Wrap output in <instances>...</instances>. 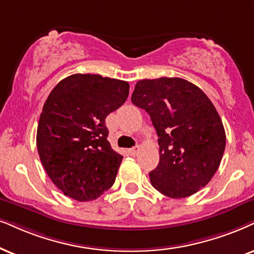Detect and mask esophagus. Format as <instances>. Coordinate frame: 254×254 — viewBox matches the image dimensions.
I'll use <instances>...</instances> for the list:
<instances>
[{
  "label": "esophagus",
  "instance_id": "obj_1",
  "mask_svg": "<svg viewBox=\"0 0 254 254\" xmlns=\"http://www.w3.org/2000/svg\"><path fill=\"white\" fill-rule=\"evenodd\" d=\"M138 152H139V146H138V145L133 146L132 149H130V153H131V156H137V155H138Z\"/></svg>",
  "mask_w": 254,
  "mask_h": 254
}]
</instances>
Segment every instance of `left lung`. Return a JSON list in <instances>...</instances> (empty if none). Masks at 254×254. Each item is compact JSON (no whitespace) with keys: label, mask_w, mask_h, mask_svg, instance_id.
<instances>
[{"label":"left lung","mask_w":254,"mask_h":254,"mask_svg":"<svg viewBox=\"0 0 254 254\" xmlns=\"http://www.w3.org/2000/svg\"><path fill=\"white\" fill-rule=\"evenodd\" d=\"M150 115L158 134L159 163L151 185L170 198H185L208 184L219 168L226 136L210 98L186 79L138 81L131 96Z\"/></svg>","instance_id":"8db88e82"}]
</instances>
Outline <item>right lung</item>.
<instances>
[{"instance_id":"1","label":"right lung","mask_w":254,"mask_h":254,"mask_svg":"<svg viewBox=\"0 0 254 254\" xmlns=\"http://www.w3.org/2000/svg\"><path fill=\"white\" fill-rule=\"evenodd\" d=\"M129 89L121 79L75 73L48 96L37 127L38 155L68 197L94 200L114 185L123 156L108 142L105 118L127 101Z\"/></svg>"}]
</instances>
